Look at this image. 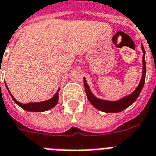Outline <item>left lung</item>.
<instances>
[{"label": "left lung", "instance_id": "left-lung-1", "mask_svg": "<svg viewBox=\"0 0 156 156\" xmlns=\"http://www.w3.org/2000/svg\"><path fill=\"white\" fill-rule=\"evenodd\" d=\"M143 50V73H142V78L140 82V84L136 89L131 93V95L126 97L124 98L120 99L118 101H105L95 98L90 92L89 87L87 84V82L84 78V86H85V91L87 93V98L89 101L93 104V107H95L97 109L100 111H102L104 112H120L122 111L125 110L126 108L130 107L134 101H136L137 98L139 97L140 93L141 92L143 88L145 81H146V60H145V49L142 46Z\"/></svg>", "mask_w": 156, "mask_h": 156}]
</instances>
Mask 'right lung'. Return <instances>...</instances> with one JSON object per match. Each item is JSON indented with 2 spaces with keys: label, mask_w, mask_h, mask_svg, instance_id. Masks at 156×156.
<instances>
[{
  "label": "right lung",
  "mask_w": 156,
  "mask_h": 156,
  "mask_svg": "<svg viewBox=\"0 0 156 156\" xmlns=\"http://www.w3.org/2000/svg\"><path fill=\"white\" fill-rule=\"evenodd\" d=\"M6 87H7V86H6ZM8 91H9V89H8ZM58 91H59V89L58 90V92L55 93V95L51 99H49V100L41 101V102H30V103H26V104H23V103H20L18 101H16V99L14 98L13 96L11 95L10 91H9V93H10V96L13 98L15 102L19 105L20 107H22L24 110L29 111V112H44V111L49 110V109H51L52 107H54L55 105L57 104L58 101Z\"/></svg>",
  "instance_id": "right-lung-1"
}]
</instances>
